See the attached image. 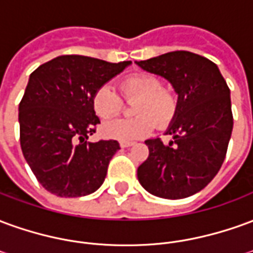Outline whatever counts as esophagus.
I'll return each instance as SVG.
<instances>
[{"label":"esophagus","mask_w":253,"mask_h":253,"mask_svg":"<svg viewBox=\"0 0 253 253\" xmlns=\"http://www.w3.org/2000/svg\"><path fill=\"white\" fill-rule=\"evenodd\" d=\"M119 145H121V148H130V146H132V145H134V142H126V141H121V142H119Z\"/></svg>","instance_id":"obj_1"}]
</instances>
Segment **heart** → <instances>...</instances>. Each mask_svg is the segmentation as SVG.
I'll use <instances>...</instances> for the list:
<instances>
[{
  "mask_svg": "<svg viewBox=\"0 0 253 253\" xmlns=\"http://www.w3.org/2000/svg\"><path fill=\"white\" fill-rule=\"evenodd\" d=\"M119 90L126 100H135L132 104L131 119H116L101 127L105 137L118 141H134L149 135L154 123L164 127L177 111V96L172 89L161 86V81L152 74L137 73L119 81ZM92 107L101 121H110L122 110V99L110 84L96 89Z\"/></svg>",
  "mask_w": 253,
  "mask_h": 253,
  "instance_id": "obj_1",
  "label": "heart"
}]
</instances>
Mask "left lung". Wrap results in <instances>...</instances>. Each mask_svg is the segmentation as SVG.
Listing matches in <instances>:
<instances>
[{
    "instance_id": "8db88e82",
    "label": "left lung",
    "mask_w": 253,
    "mask_h": 253,
    "mask_svg": "<svg viewBox=\"0 0 253 253\" xmlns=\"http://www.w3.org/2000/svg\"><path fill=\"white\" fill-rule=\"evenodd\" d=\"M168 80L177 93V111L167 134L148 139L149 157L138 180L152 195L181 199L199 192L222 165L233 130L230 90L214 62L190 51H172L135 62Z\"/></svg>"
}]
</instances>
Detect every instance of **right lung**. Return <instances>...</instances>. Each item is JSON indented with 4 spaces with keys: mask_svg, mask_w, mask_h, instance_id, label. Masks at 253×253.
I'll return each instance as SVG.
<instances>
[{
    "mask_svg": "<svg viewBox=\"0 0 253 253\" xmlns=\"http://www.w3.org/2000/svg\"><path fill=\"white\" fill-rule=\"evenodd\" d=\"M131 61L111 63L84 55H61L32 73L19 105L20 145L25 161L48 192L77 198L97 190L118 141L86 142L99 118L96 89Z\"/></svg>",
    "mask_w": 253,
    "mask_h": 253,
    "instance_id": "add662e5",
    "label": "right lung"
}]
</instances>
